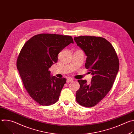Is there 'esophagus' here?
<instances>
[{"label":"esophagus","mask_w":134,"mask_h":134,"mask_svg":"<svg viewBox=\"0 0 134 134\" xmlns=\"http://www.w3.org/2000/svg\"><path fill=\"white\" fill-rule=\"evenodd\" d=\"M72 81H73V79H71V78L68 79L67 80V83H70V82H71Z\"/></svg>","instance_id":"esophagus-1"}]
</instances>
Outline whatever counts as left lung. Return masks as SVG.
I'll return each mask as SVG.
<instances>
[{
    "mask_svg": "<svg viewBox=\"0 0 134 134\" xmlns=\"http://www.w3.org/2000/svg\"><path fill=\"white\" fill-rule=\"evenodd\" d=\"M74 39L87 56L85 68L93 75L88 85L86 80H78L80 87L76 92V100L82 106L92 107L112 88L119 70V59L112 44L103 37L81 36Z\"/></svg>",
    "mask_w": 134,
    "mask_h": 134,
    "instance_id": "8db88e82",
    "label": "left lung"
}]
</instances>
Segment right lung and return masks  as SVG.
<instances>
[{
	"label": "right lung",
	"mask_w": 134,
	"mask_h": 134,
	"mask_svg": "<svg viewBox=\"0 0 134 134\" xmlns=\"http://www.w3.org/2000/svg\"><path fill=\"white\" fill-rule=\"evenodd\" d=\"M74 43L69 35H35L24 45L17 60V68L30 96L42 105H50L59 99L66 82L65 78L50 75L49 68L58 61V54Z\"/></svg>",
	"instance_id": "add662e5"
}]
</instances>
